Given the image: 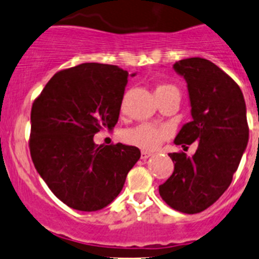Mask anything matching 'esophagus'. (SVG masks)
Returning <instances> with one entry per match:
<instances>
[{
	"instance_id": "esophagus-1",
	"label": "esophagus",
	"mask_w": 259,
	"mask_h": 259,
	"mask_svg": "<svg viewBox=\"0 0 259 259\" xmlns=\"http://www.w3.org/2000/svg\"><path fill=\"white\" fill-rule=\"evenodd\" d=\"M150 155H151V153H149V151H142V155H140V158H142L143 160H145V159H148Z\"/></svg>"
}]
</instances>
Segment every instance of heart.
Masks as SVG:
<instances>
[{"label":"heart","instance_id":"obj_1","mask_svg":"<svg viewBox=\"0 0 259 259\" xmlns=\"http://www.w3.org/2000/svg\"><path fill=\"white\" fill-rule=\"evenodd\" d=\"M174 89L171 85H160L155 89V95L166 93V91ZM168 129L163 126H155L153 124H140L138 126L127 129L124 133L122 138L127 144L138 146L144 150H155L161 143L168 138Z\"/></svg>","mask_w":259,"mask_h":259}]
</instances>
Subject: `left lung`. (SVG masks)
<instances>
[{
    "instance_id": "left-lung-1",
    "label": "left lung",
    "mask_w": 259,
    "mask_h": 259,
    "mask_svg": "<svg viewBox=\"0 0 259 259\" xmlns=\"http://www.w3.org/2000/svg\"><path fill=\"white\" fill-rule=\"evenodd\" d=\"M173 69L187 81L192 121L183 125L174 144L198 143L193 156L170 153L174 171L159 185L173 209L199 213L231 185L249 138L247 108L241 88L215 64L202 57L180 60Z\"/></svg>"
}]
</instances>
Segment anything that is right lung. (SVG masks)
I'll return each mask as SVG.
<instances>
[{"instance_id": "add662e5", "label": "right lung", "mask_w": 259, "mask_h": 259, "mask_svg": "<svg viewBox=\"0 0 259 259\" xmlns=\"http://www.w3.org/2000/svg\"><path fill=\"white\" fill-rule=\"evenodd\" d=\"M127 76L114 65L85 62L55 74L33 103V165L72 209L95 211L110 204L139 160L137 146L94 143L96 133L116 125Z\"/></svg>"}]
</instances>
